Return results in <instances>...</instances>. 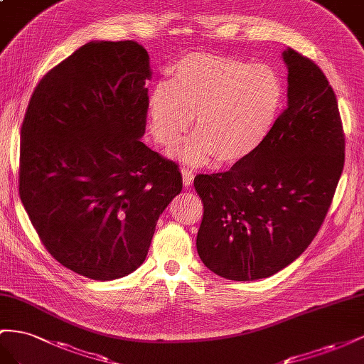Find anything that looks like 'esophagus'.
I'll return each instance as SVG.
<instances>
[{
	"label": "esophagus",
	"mask_w": 364,
	"mask_h": 364,
	"mask_svg": "<svg viewBox=\"0 0 364 364\" xmlns=\"http://www.w3.org/2000/svg\"><path fill=\"white\" fill-rule=\"evenodd\" d=\"M181 173H183V184H184V188H189V186L192 184V181H193V172L189 171V169H183Z\"/></svg>",
	"instance_id": "obj_1"
}]
</instances>
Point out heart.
I'll return each mask as SVG.
<instances>
[{
	"label": "heart",
	"instance_id": "b5f03b06",
	"mask_svg": "<svg viewBox=\"0 0 364 364\" xmlns=\"http://www.w3.org/2000/svg\"><path fill=\"white\" fill-rule=\"evenodd\" d=\"M285 100L279 71L268 64L192 53L176 62L173 80H160L148 97L149 129L163 148L176 151L184 164L204 166L215 155L221 163L245 160L272 134Z\"/></svg>",
	"mask_w": 364,
	"mask_h": 364
}]
</instances>
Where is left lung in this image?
I'll list each match as a JSON object with an SVG mask.
<instances>
[{"label": "left lung", "instance_id": "obj_1", "mask_svg": "<svg viewBox=\"0 0 364 364\" xmlns=\"http://www.w3.org/2000/svg\"><path fill=\"white\" fill-rule=\"evenodd\" d=\"M288 105L265 143L230 171L200 173L196 250L230 280L276 274L314 240L345 164L337 99L313 60L287 48Z\"/></svg>", "mask_w": 364, "mask_h": 364}]
</instances>
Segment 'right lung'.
Wrapping results in <instances>:
<instances>
[{
    "mask_svg": "<svg viewBox=\"0 0 364 364\" xmlns=\"http://www.w3.org/2000/svg\"><path fill=\"white\" fill-rule=\"evenodd\" d=\"M151 76L148 51L136 41H91L30 97L19 198L48 253L80 276L136 272L160 215L181 192L178 164L140 140Z\"/></svg>",
    "mask_w": 364,
    "mask_h": 364,
    "instance_id": "obj_1",
    "label": "right lung"
}]
</instances>
